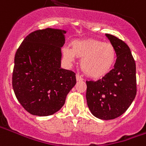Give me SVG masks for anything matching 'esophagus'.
Here are the masks:
<instances>
[{
	"instance_id": "1",
	"label": "esophagus",
	"mask_w": 146,
	"mask_h": 146,
	"mask_svg": "<svg viewBox=\"0 0 146 146\" xmlns=\"http://www.w3.org/2000/svg\"><path fill=\"white\" fill-rule=\"evenodd\" d=\"M76 81H82V80H83V78L81 77L79 75V74H76Z\"/></svg>"
}]
</instances>
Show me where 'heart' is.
Listing matches in <instances>:
<instances>
[{
	"instance_id": "heart-1",
	"label": "heart",
	"mask_w": 146,
	"mask_h": 146,
	"mask_svg": "<svg viewBox=\"0 0 146 146\" xmlns=\"http://www.w3.org/2000/svg\"><path fill=\"white\" fill-rule=\"evenodd\" d=\"M62 55L69 63H73L76 57H81V70L89 77L94 79L107 75L116 60L115 47L110 43L96 39L73 41L71 48L63 47Z\"/></svg>"
}]
</instances>
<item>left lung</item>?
Listing matches in <instances>:
<instances>
[{
	"label": "left lung",
	"mask_w": 146,
	"mask_h": 146,
	"mask_svg": "<svg viewBox=\"0 0 146 146\" xmlns=\"http://www.w3.org/2000/svg\"><path fill=\"white\" fill-rule=\"evenodd\" d=\"M106 36L116 50L114 68L100 80L86 81V98L95 117L110 120L122 115L135 99L136 69L127 44L113 35Z\"/></svg>",
	"instance_id": "8db88e82"
}]
</instances>
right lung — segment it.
<instances>
[{
  "mask_svg": "<svg viewBox=\"0 0 146 146\" xmlns=\"http://www.w3.org/2000/svg\"><path fill=\"white\" fill-rule=\"evenodd\" d=\"M66 31L46 28L30 33L14 57L12 85L21 106L32 115L47 116L64 105L76 74L61 68Z\"/></svg>",
  "mask_w": 146,
  "mask_h": 146,
  "instance_id": "right-lung-1",
  "label": "right lung"
}]
</instances>
